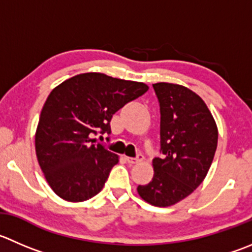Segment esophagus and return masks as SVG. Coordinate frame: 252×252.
I'll list each match as a JSON object with an SVG mask.
<instances>
[{"label":"esophagus","mask_w":252,"mask_h":252,"mask_svg":"<svg viewBox=\"0 0 252 252\" xmlns=\"http://www.w3.org/2000/svg\"><path fill=\"white\" fill-rule=\"evenodd\" d=\"M143 160H144V156L141 155V154H139L136 158H126V161H128L129 163H138Z\"/></svg>","instance_id":"1"}]
</instances>
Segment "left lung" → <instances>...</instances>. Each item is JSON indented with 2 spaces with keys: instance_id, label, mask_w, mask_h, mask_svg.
<instances>
[{
  "instance_id": "8db88e82",
  "label": "left lung",
  "mask_w": 252,
  "mask_h": 252,
  "mask_svg": "<svg viewBox=\"0 0 252 252\" xmlns=\"http://www.w3.org/2000/svg\"><path fill=\"white\" fill-rule=\"evenodd\" d=\"M160 102L162 158H154V177L138 186L141 199L155 207L178 203L203 182L213 162L218 126L206 102L177 84L153 85Z\"/></svg>"
}]
</instances>
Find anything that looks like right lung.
<instances>
[{"label": "right lung", "mask_w": 252, "mask_h": 252, "mask_svg": "<svg viewBox=\"0 0 252 252\" xmlns=\"http://www.w3.org/2000/svg\"><path fill=\"white\" fill-rule=\"evenodd\" d=\"M148 90L143 82L86 72L50 92L36 126L35 154L55 194L84 202L101 192L119 156L92 136L111 133L112 116Z\"/></svg>", "instance_id": "obj_1"}]
</instances>
